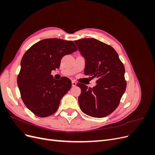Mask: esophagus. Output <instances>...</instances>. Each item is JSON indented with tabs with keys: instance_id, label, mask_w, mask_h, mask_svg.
<instances>
[{
	"instance_id": "34e87169",
	"label": "esophagus",
	"mask_w": 155,
	"mask_h": 155,
	"mask_svg": "<svg viewBox=\"0 0 155 155\" xmlns=\"http://www.w3.org/2000/svg\"><path fill=\"white\" fill-rule=\"evenodd\" d=\"M76 85H77V83L75 82L74 81H72V87H76Z\"/></svg>"
}]
</instances>
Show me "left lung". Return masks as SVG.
Wrapping results in <instances>:
<instances>
[{
  "label": "left lung",
  "instance_id": "8db88e82",
  "mask_svg": "<svg viewBox=\"0 0 155 155\" xmlns=\"http://www.w3.org/2000/svg\"><path fill=\"white\" fill-rule=\"evenodd\" d=\"M74 43L85 60L84 73L97 79L93 88L77 84L81 90L79 107L88 116L104 118L116 109L125 91L124 66L116 50L100 41L85 38Z\"/></svg>",
  "mask_w": 155,
  "mask_h": 155
}]
</instances>
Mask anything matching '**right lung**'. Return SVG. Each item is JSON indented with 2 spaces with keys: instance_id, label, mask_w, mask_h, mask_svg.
Instances as JSON below:
<instances>
[{
  "instance_id": "obj_1",
  "label": "right lung",
  "mask_w": 155,
  "mask_h": 155,
  "mask_svg": "<svg viewBox=\"0 0 155 155\" xmlns=\"http://www.w3.org/2000/svg\"><path fill=\"white\" fill-rule=\"evenodd\" d=\"M77 50L72 41L45 39L31 46L23 55L17 85L23 103L36 116L43 118L58 110L72 83L66 77L56 80L51 72L59 68L63 56Z\"/></svg>"
}]
</instances>
